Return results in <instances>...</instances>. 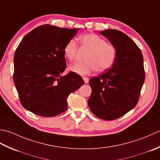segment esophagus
<instances>
[{"label":"esophagus","instance_id":"obj_1","mask_svg":"<svg viewBox=\"0 0 160 160\" xmlns=\"http://www.w3.org/2000/svg\"><path fill=\"white\" fill-rule=\"evenodd\" d=\"M83 80H84L85 83H88L89 82V79H88L87 77H83Z\"/></svg>","mask_w":160,"mask_h":160}]
</instances>
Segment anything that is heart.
Segmentation results:
<instances>
[{
    "label": "heart",
    "mask_w": 160,
    "mask_h": 160,
    "mask_svg": "<svg viewBox=\"0 0 160 160\" xmlns=\"http://www.w3.org/2000/svg\"><path fill=\"white\" fill-rule=\"evenodd\" d=\"M79 46L88 51L85 57L86 61L72 64L69 69L80 75H87L94 70L103 72L112 67L117 57V48L112 43H106L103 38L93 33L81 35ZM78 46L74 39L68 41L63 47L64 56L68 61L76 58Z\"/></svg>",
    "instance_id": "1"
}]
</instances>
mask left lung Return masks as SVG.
Masks as SVG:
<instances>
[{
	"instance_id": "left-lung-1",
	"label": "left lung",
	"mask_w": 160,
	"mask_h": 160,
	"mask_svg": "<svg viewBox=\"0 0 160 160\" xmlns=\"http://www.w3.org/2000/svg\"><path fill=\"white\" fill-rule=\"evenodd\" d=\"M100 33L115 45L117 54L111 68L90 79L92 94L88 103L94 115L110 121L138 103L145 80L144 59L138 45L122 32L110 29Z\"/></svg>"
}]
</instances>
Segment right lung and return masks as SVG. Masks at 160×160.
Returning <instances> with one entry per match:
<instances>
[{
  "mask_svg": "<svg viewBox=\"0 0 160 160\" xmlns=\"http://www.w3.org/2000/svg\"><path fill=\"white\" fill-rule=\"evenodd\" d=\"M77 29L43 25L25 36L14 57L13 79L21 105L42 117L66 111L68 95L84 84L79 74L66 68L63 47Z\"/></svg>",
  "mask_w": 160,
  "mask_h": 160,
  "instance_id": "1",
  "label": "right lung"
}]
</instances>
